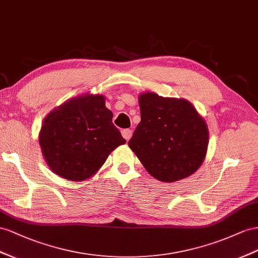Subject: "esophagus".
Returning <instances> with one entry per match:
<instances>
[{
    "label": "esophagus",
    "mask_w": 258,
    "mask_h": 258,
    "mask_svg": "<svg viewBox=\"0 0 258 258\" xmlns=\"http://www.w3.org/2000/svg\"><path fill=\"white\" fill-rule=\"evenodd\" d=\"M132 135H133V131L130 130V128H126V130H123V131H122V136H123L127 142L131 140Z\"/></svg>",
    "instance_id": "34e87169"
}]
</instances>
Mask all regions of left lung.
<instances>
[{"label": "left lung", "mask_w": 258, "mask_h": 258, "mask_svg": "<svg viewBox=\"0 0 258 258\" xmlns=\"http://www.w3.org/2000/svg\"><path fill=\"white\" fill-rule=\"evenodd\" d=\"M141 122L128 142L147 172L162 182H175L202 166L208 147V127L185 99L155 92L138 97Z\"/></svg>", "instance_id": "obj_1"}]
</instances>
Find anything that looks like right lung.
Here are the masks:
<instances>
[{
	"mask_svg": "<svg viewBox=\"0 0 258 258\" xmlns=\"http://www.w3.org/2000/svg\"><path fill=\"white\" fill-rule=\"evenodd\" d=\"M104 102L101 95L79 96L44 118L39 144L54 173L66 180L84 181L100 169L111 151L126 143Z\"/></svg>",
	"mask_w": 258,
	"mask_h": 258,
	"instance_id": "right-lung-1",
	"label": "right lung"
}]
</instances>
